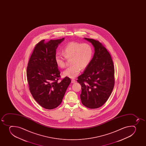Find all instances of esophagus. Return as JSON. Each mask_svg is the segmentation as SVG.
<instances>
[{
    "label": "esophagus",
    "mask_w": 146,
    "mask_h": 146,
    "mask_svg": "<svg viewBox=\"0 0 146 146\" xmlns=\"http://www.w3.org/2000/svg\"><path fill=\"white\" fill-rule=\"evenodd\" d=\"M76 82V81L75 80H73V79L71 80V83H75Z\"/></svg>",
    "instance_id": "34e87169"
}]
</instances>
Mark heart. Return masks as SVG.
Wrapping results in <instances>:
<instances>
[{"label": "heart", "mask_w": 146, "mask_h": 146, "mask_svg": "<svg viewBox=\"0 0 146 146\" xmlns=\"http://www.w3.org/2000/svg\"><path fill=\"white\" fill-rule=\"evenodd\" d=\"M63 55L59 53L55 54L56 65L60 68L65 66V59L71 58V66L63 72L64 77L75 78L80 74L81 68L84 69L88 66L93 56V49L91 45L76 42H70L66 45L62 50Z\"/></svg>", "instance_id": "1"}]
</instances>
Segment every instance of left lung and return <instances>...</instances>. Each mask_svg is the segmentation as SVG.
<instances>
[{
  "mask_svg": "<svg viewBox=\"0 0 146 146\" xmlns=\"http://www.w3.org/2000/svg\"><path fill=\"white\" fill-rule=\"evenodd\" d=\"M94 48L91 62L78 77L81 86L80 98L83 105L97 108L105 103L114 88V67L109 52L98 41L84 38Z\"/></svg>",
  "mask_w": 146,
  "mask_h": 146,
  "instance_id": "left-lung-1",
  "label": "left lung"
}]
</instances>
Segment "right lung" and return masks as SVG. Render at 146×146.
I'll return each mask as SVG.
<instances>
[{
    "label": "right lung",
    "mask_w": 146,
    "mask_h": 146,
    "mask_svg": "<svg viewBox=\"0 0 146 146\" xmlns=\"http://www.w3.org/2000/svg\"><path fill=\"white\" fill-rule=\"evenodd\" d=\"M64 40L41 41L28 63L27 77L31 94L41 107L48 110L56 108L61 104L71 83L68 77L58 81L60 71L55 62L56 48Z\"/></svg>",
    "instance_id": "right-lung-1"
}]
</instances>
